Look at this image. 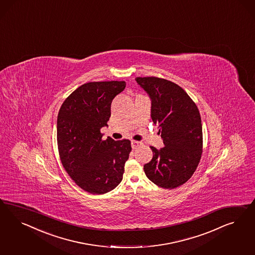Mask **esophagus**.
Masks as SVG:
<instances>
[{"mask_svg": "<svg viewBox=\"0 0 255 255\" xmlns=\"http://www.w3.org/2000/svg\"><path fill=\"white\" fill-rule=\"evenodd\" d=\"M140 146H142V143H141V142L135 141V140H132V141H131V147H132L133 149L137 148V147H140Z\"/></svg>", "mask_w": 255, "mask_h": 255, "instance_id": "esophagus-1", "label": "esophagus"}]
</instances>
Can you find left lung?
<instances>
[{
    "label": "left lung",
    "mask_w": 255,
    "mask_h": 255,
    "mask_svg": "<svg viewBox=\"0 0 255 255\" xmlns=\"http://www.w3.org/2000/svg\"><path fill=\"white\" fill-rule=\"evenodd\" d=\"M151 99V119L160 128L164 147H154L144 165L147 178L163 189H175L192 178L203 152L200 113L178 84L160 77H136Z\"/></svg>",
    "instance_id": "1"
}]
</instances>
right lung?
Instances as JSON below:
<instances>
[{
	"mask_svg": "<svg viewBox=\"0 0 255 255\" xmlns=\"http://www.w3.org/2000/svg\"><path fill=\"white\" fill-rule=\"evenodd\" d=\"M126 87L125 81L89 82L70 94L57 119L60 159L70 178L82 190L107 193L121 183L131 141L103 140L111 103Z\"/></svg>",
	"mask_w": 255,
	"mask_h": 255,
	"instance_id": "1",
	"label": "right lung"
}]
</instances>
